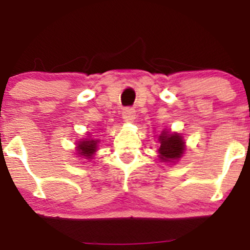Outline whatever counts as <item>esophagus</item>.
Wrapping results in <instances>:
<instances>
[{"instance_id":"1","label":"esophagus","mask_w":250,"mask_h":250,"mask_svg":"<svg viewBox=\"0 0 250 250\" xmlns=\"http://www.w3.org/2000/svg\"><path fill=\"white\" fill-rule=\"evenodd\" d=\"M122 119L125 122H133L135 120V110L133 108H125L122 111Z\"/></svg>"}]
</instances>
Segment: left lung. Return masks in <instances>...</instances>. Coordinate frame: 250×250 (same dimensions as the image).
Segmentation results:
<instances>
[{
	"instance_id": "1",
	"label": "left lung",
	"mask_w": 250,
	"mask_h": 250,
	"mask_svg": "<svg viewBox=\"0 0 250 250\" xmlns=\"http://www.w3.org/2000/svg\"><path fill=\"white\" fill-rule=\"evenodd\" d=\"M159 142L161 143L159 149V157L163 162L177 161L185 153L186 142L183 141V137L180 134L163 130L159 136Z\"/></svg>"
}]
</instances>
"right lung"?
I'll return each instance as SVG.
<instances>
[{"mask_svg":"<svg viewBox=\"0 0 250 250\" xmlns=\"http://www.w3.org/2000/svg\"><path fill=\"white\" fill-rule=\"evenodd\" d=\"M99 142V140L94 139L81 140V141L77 143L76 147L77 153H79V157H83V159L87 160L93 159L94 154H95L97 150V143Z\"/></svg>","mask_w":250,"mask_h":250,"instance_id":"1","label":"right lung"}]
</instances>
